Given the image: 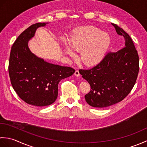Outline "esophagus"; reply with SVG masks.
<instances>
[{
    "instance_id": "esophagus-1",
    "label": "esophagus",
    "mask_w": 147,
    "mask_h": 147,
    "mask_svg": "<svg viewBox=\"0 0 147 147\" xmlns=\"http://www.w3.org/2000/svg\"><path fill=\"white\" fill-rule=\"evenodd\" d=\"M74 75H75L76 76L78 77L80 76V72L78 70H76L75 72H74Z\"/></svg>"
}]
</instances>
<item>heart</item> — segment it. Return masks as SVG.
Returning a JSON list of instances; mask_svg holds the SVG:
<instances>
[{
	"mask_svg": "<svg viewBox=\"0 0 147 147\" xmlns=\"http://www.w3.org/2000/svg\"><path fill=\"white\" fill-rule=\"evenodd\" d=\"M111 43V38L107 33L92 26L80 27L73 32L69 45L64 41L65 54L73 56V50L80 51L82 62L87 66L98 64L105 55Z\"/></svg>",
	"mask_w": 147,
	"mask_h": 147,
	"instance_id": "obj_1",
	"label": "heart"
}]
</instances>
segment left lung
<instances>
[{
    "label": "left lung",
    "instance_id": "obj_1",
    "mask_svg": "<svg viewBox=\"0 0 147 147\" xmlns=\"http://www.w3.org/2000/svg\"><path fill=\"white\" fill-rule=\"evenodd\" d=\"M118 35L125 39V47L108 52L100 62L90 69H80L90 84L86 102L93 107L104 108L119 102L131 91L139 72V56L130 36L112 23Z\"/></svg>",
    "mask_w": 147,
    "mask_h": 147
}]
</instances>
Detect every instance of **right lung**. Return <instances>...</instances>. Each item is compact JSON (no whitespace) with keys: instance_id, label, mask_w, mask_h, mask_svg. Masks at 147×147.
<instances>
[{"instance_id":"add662e5","label":"right lung","mask_w":147,"mask_h":147,"mask_svg":"<svg viewBox=\"0 0 147 147\" xmlns=\"http://www.w3.org/2000/svg\"><path fill=\"white\" fill-rule=\"evenodd\" d=\"M48 23L32 24L20 34L12 46L9 74L12 88L23 101L38 107L53 104L57 98L58 84L75 70L45 62L31 52L28 45L36 29Z\"/></svg>"}]
</instances>
